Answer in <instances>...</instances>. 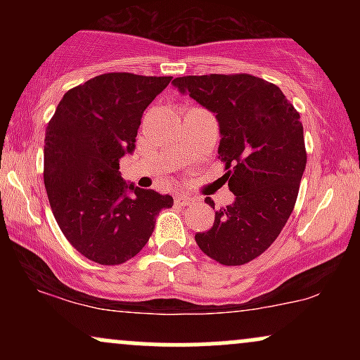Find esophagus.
<instances>
[{"instance_id":"obj_1","label":"esophagus","mask_w":360,"mask_h":360,"mask_svg":"<svg viewBox=\"0 0 360 360\" xmlns=\"http://www.w3.org/2000/svg\"><path fill=\"white\" fill-rule=\"evenodd\" d=\"M176 203H179V205H193V203H196V198L191 196V194H188V193H179L176 196Z\"/></svg>"}]
</instances>
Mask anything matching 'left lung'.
I'll return each mask as SVG.
<instances>
[{
  "label": "left lung",
  "instance_id": "obj_1",
  "mask_svg": "<svg viewBox=\"0 0 360 360\" xmlns=\"http://www.w3.org/2000/svg\"><path fill=\"white\" fill-rule=\"evenodd\" d=\"M172 84L217 118L218 159L235 194L194 240L223 266H242L269 249L295 208L307 167L300 113L278 86L250 74L184 76ZM205 203L214 210L210 198Z\"/></svg>",
  "mask_w": 360,
  "mask_h": 360
}]
</instances>
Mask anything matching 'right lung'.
I'll return each mask as SVG.
<instances>
[{
  "instance_id": "obj_1",
  "label": "right lung",
  "mask_w": 360,
  "mask_h": 360,
  "mask_svg": "<svg viewBox=\"0 0 360 360\" xmlns=\"http://www.w3.org/2000/svg\"><path fill=\"white\" fill-rule=\"evenodd\" d=\"M171 76L110 72L69 89L45 130L44 183L57 225L84 257L117 266L146 247L169 194L128 184L120 159L135 150L143 111Z\"/></svg>"
}]
</instances>
